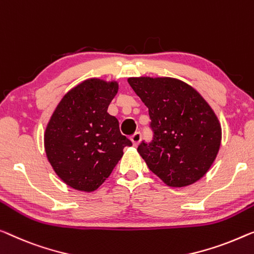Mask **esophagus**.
<instances>
[{
  "instance_id": "esophagus-1",
  "label": "esophagus",
  "mask_w": 254,
  "mask_h": 254,
  "mask_svg": "<svg viewBox=\"0 0 254 254\" xmlns=\"http://www.w3.org/2000/svg\"><path fill=\"white\" fill-rule=\"evenodd\" d=\"M130 139H131L132 143H133V146H138L140 140H141V133H140V132H135V133L132 135Z\"/></svg>"
}]
</instances>
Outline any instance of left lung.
Instances as JSON below:
<instances>
[{
  "label": "left lung",
  "instance_id": "left-lung-1",
  "mask_svg": "<svg viewBox=\"0 0 254 254\" xmlns=\"http://www.w3.org/2000/svg\"><path fill=\"white\" fill-rule=\"evenodd\" d=\"M147 106L154 132L138 153L169 187H186L205 176L221 143V126L211 106L192 86L172 77H130Z\"/></svg>",
  "mask_w": 254,
  "mask_h": 254
}]
</instances>
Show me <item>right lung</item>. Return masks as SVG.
Listing matches in <instances>:
<instances>
[{
	"mask_svg": "<svg viewBox=\"0 0 254 254\" xmlns=\"http://www.w3.org/2000/svg\"><path fill=\"white\" fill-rule=\"evenodd\" d=\"M119 83L89 78L63 97L44 133L48 161L60 179L81 191H93L105 183L123 149L132 146L121 134L119 121L107 113Z\"/></svg>",
	"mask_w": 254,
	"mask_h": 254,
	"instance_id": "obj_1",
	"label": "right lung"
}]
</instances>
